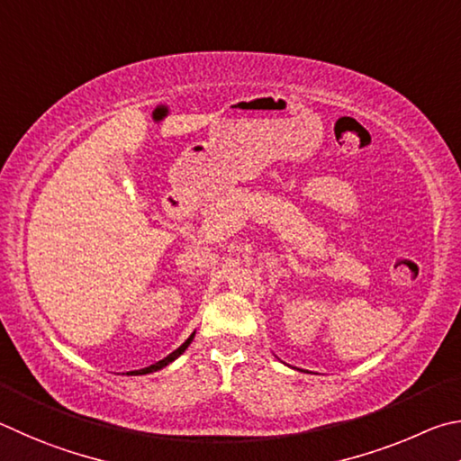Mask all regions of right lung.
Listing matches in <instances>:
<instances>
[{"instance_id": "obj_1", "label": "right lung", "mask_w": 461, "mask_h": 461, "mask_svg": "<svg viewBox=\"0 0 461 461\" xmlns=\"http://www.w3.org/2000/svg\"><path fill=\"white\" fill-rule=\"evenodd\" d=\"M192 338H194V334L188 338V340H185L182 346H180V348H177V350H174L172 354H169V357H166L164 360H159V362H156V365H151L149 368H143V373H153V370H159V368H164L166 365H169V362H172V360H176L177 357H180V354L185 350V348H188V346H190V342H192Z\"/></svg>"}]
</instances>
